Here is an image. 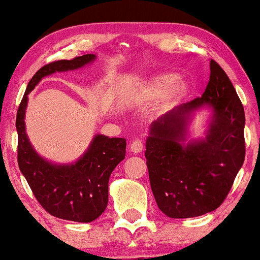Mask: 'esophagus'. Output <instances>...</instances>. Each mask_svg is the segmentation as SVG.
<instances>
[{
  "instance_id": "obj_1",
  "label": "esophagus",
  "mask_w": 260,
  "mask_h": 260,
  "mask_svg": "<svg viewBox=\"0 0 260 260\" xmlns=\"http://www.w3.org/2000/svg\"><path fill=\"white\" fill-rule=\"evenodd\" d=\"M129 148H131V151H132V153H134V154L140 153V151L143 150V143H142V140H139V139L133 140V142L131 143Z\"/></svg>"
}]
</instances>
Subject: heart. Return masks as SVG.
Returning <instances> with one entry per match:
<instances>
[{
	"mask_svg": "<svg viewBox=\"0 0 260 260\" xmlns=\"http://www.w3.org/2000/svg\"><path fill=\"white\" fill-rule=\"evenodd\" d=\"M188 85L182 79H177L174 72L159 73L145 80L137 91L139 100H154L162 96L166 105H175L186 98Z\"/></svg>",
	"mask_w": 260,
	"mask_h": 260,
	"instance_id": "b5f03b06",
	"label": "heart"
}]
</instances>
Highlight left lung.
I'll return each instance as SVG.
<instances>
[{
  "label": "left lung",
  "mask_w": 260,
  "mask_h": 260,
  "mask_svg": "<svg viewBox=\"0 0 260 260\" xmlns=\"http://www.w3.org/2000/svg\"><path fill=\"white\" fill-rule=\"evenodd\" d=\"M213 110L206 138L184 143L197 109ZM244 110L231 80L214 59L202 98L182 104L150 124L145 157L151 190L166 216L204 215L222 204L242 168Z\"/></svg>",
  "instance_id": "1"
}]
</instances>
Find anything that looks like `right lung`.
<instances>
[{
  "label": "right lung",
  "instance_id": "right-lung-1",
  "mask_svg": "<svg viewBox=\"0 0 260 260\" xmlns=\"http://www.w3.org/2000/svg\"><path fill=\"white\" fill-rule=\"evenodd\" d=\"M96 56H78L45 64L28 83L17 111L18 165L35 198L47 213L58 219L90 222L105 211L109 202V178L126 156V139L96 134L88 150L74 164H53L45 160L29 142L25 132L28 95L44 77L55 72L78 70Z\"/></svg>",
  "mask_w": 260,
  "mask_h": 260
}]
</instances>
